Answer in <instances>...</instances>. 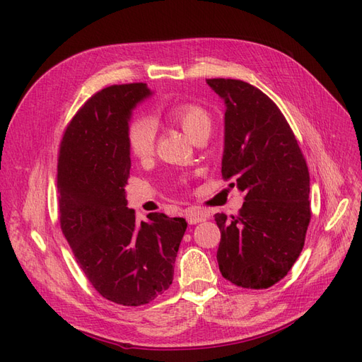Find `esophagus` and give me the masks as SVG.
<instances>
[{
  "label": "esophagus",
  "instance_id": "obj_1",
  "mask_svg": "<svg viewBox=\"0 0 362 362\" xmlns=\"http://www.w3.org/2000/svg\"><path fill=\"white\" fill-rule=\"evenodd\" d=\"M185 218H187V222L190 225H196V223L206 221L208 213L204 210H199V208H196V206H192L185 210Z\"/></svg>",
  "mask_w": 362,
  "mask_h": 362
}]
</instances>
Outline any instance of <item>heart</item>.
<instances>
[{
  "label": "heart",
  "mask_w": 362,
  "mask_h": 362,
  "mask_svg": "<svg viewBox=\"0 0 362 362\" xmlns=\"http://www.w3.org/2000/svg\"><path fill=\"white\" fill-rule=\"evenodd\" d=\"M166 117L180 125L192 140L202 131L211 128L210 115L204 107L193 103H178L168 108ZM127 144L131 156L145 160L151 157L156 146V127L152 120L140 117L131 120L127 129Z\"/></svg>",
  "instance_id": "obj_1"
}]
</instances>
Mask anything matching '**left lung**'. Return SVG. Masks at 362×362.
Listing matches in <instances>:
<instances>
[{
    "label": "left lung",
    "mask_w": 362,
    "mask_h": 362,
    "mask_svg": "<svg viewBox=\"0 0 362 362\" xmlns=\"http://www.w3.org/2000/svg\"><path fill=\"white\" fill-rule=\"evenodd\" d=\"M206 83L226 105L222 177L245 192L237 216H214L218 269L237 287L269 288L287 275L305 245L308 166L287 119L266 93L242 80Z\"/></svg>",
    "instance_id": "8db88e82"
}]
</instances>
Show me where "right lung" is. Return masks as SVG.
Returning a JSON list of instances; mask_svg holds the SVG:
<instances>
[{
	"label": "right lung",
	"mask_w": 362,
	"mask_h": 362,
	"mask_svg": "<svg viewBox=\"0 0 362 362\" xmlns=\"http://www.w3.org/2000/svg\"><path fill=\"white\" fill-rule=\"evenodd\" d=\"M145 83L96 92L63 133L57 163L59 217L80 269L107 300L146 305L173 281L187 222L151 213L137 223L127 206L131 110L149 96Z\"/></svg>",
	"instance_id": "obj_1"
}]
</instances>
